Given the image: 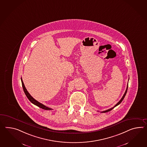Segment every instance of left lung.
Segmentation results:
<instances>
[{
    "label": "left lung",
    "instance_id": "obj_1",
    "mask_svg": "<svg viewBox=\"0 0 147 147\" xmlns=\"http://www.w3.org/2000/svg\"><path fill=\"white\" fill-rule=\"evenodd\" d=\"M127 88H128V84H127V88H126V90H125V93H124V95H123L122 98H121V100H120L119 101L117 102V105H114V107H113V108H111V109H108V110H105V111H102L101 113H105V112H109V111H110L111 110H112L113 108H115V107H117V106L118 105H120V104L121 103V102L122 101H123V100L124 99V97H125V95H126V94H127Z\"/></svg>",
    "mask_w": 147,
    "mask_h": 147
}]
</instances>
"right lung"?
<instances>
[{"instance_id": "1", "label": "right lung", "mask_w": 147, "mask_h": 147, "mask_svg": "<svg viewBox=\"0 0 147 147\" xmlns=\"http://www.w3.org/2000/svg\"><path fill=\"white\" fill-rule=\"evenodd\" d=\"M21 81H22V83L23 90H24V91L25 92V94L26 95L27 98H28V100H30V101L34 105H36V106L38 107L39 108H42V109H44V110H52V109L48 108L47 107H46L45 105H42V104L40 103L39 102L36 101L35 99H34V98L30 95V93H28V92L27 91V90H26V88H25V85H24V83H23V80H22V78H21Z\"/></svg>"}]
</instances>
